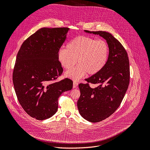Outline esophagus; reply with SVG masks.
<instances>
[{
    "mask_svg": "<svg viewBox=\"0 0 150 150\" xmlns=\"http://www.w3.org/2000/svg\"><path fill=\"white\" fill-rule=\"evenodd\" d=\"M78 86V83H76V81H74L73 83V88H76Z\"/></svg>",
    "mask_w": 150,
    "mask_h": 150,
    "instance_id": "1",
    "label": "esophagus"
}]
</instances>
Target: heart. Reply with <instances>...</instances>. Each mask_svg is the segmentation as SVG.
Here are the masks:
<instances>
[{
	"mask_svg": "<svg viewBox=\"0 0 150 150\" xmlns=\"http://www.w3.org/2000/svg\"><path fill=\"white\" fill-rule=\"evenodd\" d=\"M110 53L108 44L104 40L88 36H79L71 40L66 49H61L57 59L65 69L70 70L76 63L79 65L65 74L67 77L79 80L88 73H99L107 63Z\"/></svg>",
	"mask_w": 150,
	"mask_h": 150,
	"instance_id": "1",
	"label": "heart"
}]
</instances>
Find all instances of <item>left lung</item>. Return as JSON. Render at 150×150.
<instances>
[{"instance_id":"obj_1","label":"left lung","mask_w":150,"mask_h":150,"mask_svg":"<svg viewBox=\"0 0 150 150\" xmlns=\"http://www.w3.org/2000/svg\"><path fill=\"white\" fill-rule=\"evenodd\" d=\"M84 31L102 37L110 48L105 67L86 79L88 83L79 85L80 97L77 106L80 114L87 121L97 122L107 118L120 107L129 84V61L125 48L109 32ZM89 82L97 83L98 86L91 88Z\"/></svg>"}]
</instances>
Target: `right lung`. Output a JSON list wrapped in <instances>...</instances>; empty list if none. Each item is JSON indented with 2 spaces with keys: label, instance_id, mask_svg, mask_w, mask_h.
I'll use <instances>...</instances> for the list:
<instances>
[{
  "label": "right lung",
  "instance_id": "right-lung-1",
  "mask_svg": "<svg viewBox=\"0 0 150 150\" xmlns=\"http://www.w3.org/2000/svg\"><path fill=\"white\" fill-rule=\"evenodd\" d=\"M69 28H43L28 37L17 54L13 83L20 105L38 120L48 119L58 108V98L71 90L73 82L65 79L54 82L62 74L57 59Z\"/></svg>",
  "mask_w": 150,
  "mask_h": 150
}]
</instances>
